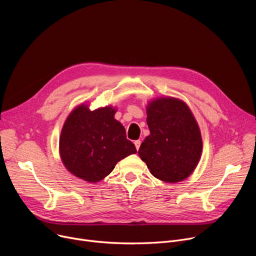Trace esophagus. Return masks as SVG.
Returning <instances> with one entry per match:
<instances>
[{
    "instance_id": "esophagus-1",
    "label": "esophagus",
    "mask_w": 256,
    "mask_h": 256,
    "mask_svg": "<svg viewBox=\"0 0 256 256\" xmlns=\"http://www.w3.org/2000/svg\"><path fill=\"white\" fill-rule=\"evenodd\" d=\"M134 146H136V150H138V149H140V140H134Z\"/></svg>"
}]
</instances>
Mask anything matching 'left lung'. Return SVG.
<instances>
[{"instance_id": "8db88e82", "label": "left lung", "mask_w": 256, "mask_h": 256, "mask_svg": "<svg viewBox=\"0 0 256 256\" xmlns=\"http://www.w3.org/2000/svg\"><path fill=\"white\" fill-rule=\"evenodd\" d=\"M150 134L142 142L138 156L151 174L176 184L196 170L202 151L198 122L188 105L175 97H158L147 104Z\"/></svg>"}]
</instances>
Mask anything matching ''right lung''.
<instances>
[{"mask_svg":"<svg viewBox=\"0 0 256 256\" xmlns=\"http://www.w3.org/2000/svg\"><path fill=\"white\" fill-rule=\"evenodd\" d=\"M116 107L90 110L82 103L66 118L60 136V157L66 170L90 184L110 174L116 163L136 153L124 126L114 118Z\"/></svg>","mask_w":256,"mask_h":256,"instance_id":"obj_1","label":"right lung"}]
</instances>
